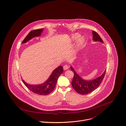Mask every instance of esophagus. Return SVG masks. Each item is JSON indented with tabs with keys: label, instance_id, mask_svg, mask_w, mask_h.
Segmentation results:
<instances>
[{
	"label": "esophagus",
	"instance_id": "obj_1",
	"mask_svg": "<svg viewBox=\"0 0 126 126\" xmlns=\"http://www.w3.org/2000/svg\"><path fill=\"white\" fill-rule=\"evenodd\" d=\"M68 69H69V67H68V65H64V66H63V69H64V70H68Z\"/></svg>",
	"mask_w": 126,
	"mask_h": 126
}]
</instances>
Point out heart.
Returning a JSON list of instances; mask_svg holds the SVG:
<instances>
[{
	"instance_id": "1",
	"label": "heart",
	"mask_w": 126,
	"mask_h": 126,
	"mask_svg": "<svg viewBox=\"0 0 126 126\" xmlns=\"http://www.w3.org/2000/svg\"><path fill=\"white\" fill-rule=\"evenodd\" d=\"M80 37V35L79 33H75L71 35V37L69 39V41L70 42H72V41H75L77 39H78ZM84 43V39L81 37L78 40L77 43V48L79 49V48Z\"/></svg>"
}]
</instances>
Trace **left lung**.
Returning a JSON list of instances; mask_svg holds the SVG:
<instances>
[{"label": "left lung", "instance_id": "1", "mask_svg": "<svg viewBox=\"0 0 126 126\" xmlns=\"http://www.w3.org/2000/svg\"><path fill=\"white\" fill-rule=\"evenodd\" d=\"M93 40L94 41H99L103 43L99 35L95 31H92ZM71 71L74 72V76L72 81V85L74 90L79 94L86 95L96 90L102 83L105 76L106 70L99 77L91 80H86L82 79L76 73L73 67H70Z\"/></svg>", "mask_w": 126, "mask_h": 126}]
</instances>
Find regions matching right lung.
<instances>
[{"instance_id": "add662e5", "label": "right lung", "mask_w": 126, "mask_h": 126, "mask_svg": "<svg viewBox=\"0 0 126 126\" xmlns=\"http://www.w3.org/2000/svg\"><path fill=\"white\" fill-rule=\"evenodd\" d=\"M44 28L34 30L30 31L22 42V44L26 43L34 37L40 36L43 31ZM63 72V69L62 66L58 67L55 69L49 78L43 83L37 85H32L26 83L22 80L24 85L32 92L40 95H47L50 94L54 90L57 79L60 75Z\"/></svg>"}]
</instances>
